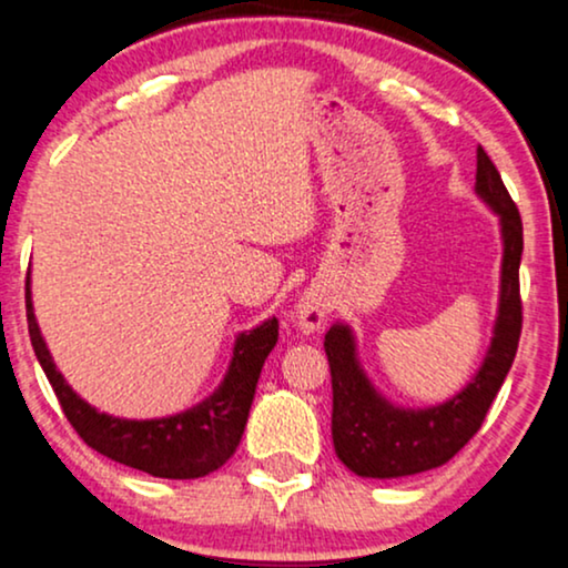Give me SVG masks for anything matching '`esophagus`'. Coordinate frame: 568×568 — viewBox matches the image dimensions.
<instances>
[{
    "instance_id": "34e87169",
    "label": "esophagus",
    "mask_w": 568,
    "mask_h": 568,
    "mask_svg": "<svg viewBox=\"0 0 568 568\" xmlns=\"http://www.w3.org/2000/svg\"><path fill=\"white\" fill-rule=\"evenodd\" d=\"M326 316H329V303L318 290L303 292V297L297 300L295 305V322L303 332H318L326 324Z\"/></svg>"
}]
</instances>
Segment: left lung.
<instances>
[{
	"mask_svg": "<svg viewBox=\"0 0 568 568\" xmlns=\"http://www.w3.org/2000/svg\"><path fill=\"white\" fill-rule=\"evenodd\" d=\"M476 196L499 217L503 263L489 348L463 390L433 406H398L385 398L364 372L351 324L335 322L324 335L332 372V442L339 463L356 476L404 478L442 468L476 436L508 377L521 337L518 268L524 252V225L497 166L481 145Z\"/></svg>",
	"mask_w": 568,
	"mask_h": 568,
	"instance_id": "obj_1",
	"label": "left lung"
}]
</instances>
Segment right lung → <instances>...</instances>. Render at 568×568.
I'll list each match as a JSON object with an SVG mask.
<instances>
[{"mask_svg":"<svg viewBox=\"0 0 568 568\" xmlns=\"http://www.w3.org/2000/svg\"><path fill=\"white\" fill-rule=\"evenodd\" d=\"M26 318H29L33 353H37L65 417L73 430L84 438V444L126 468L143 470L156 478H175V481L202 478L229 463V457L242 442L260 369L278 339L276 316L265 318L255 329L239 332L229 372L210 396L191 409L175 412V415L130 419L98 412L60 375L37 316H33L31 273L26 278Z\"/></svg>","mask_w":568,"mask_h":568,"instance_id":"1","label":"right lung"}]
</instances>
